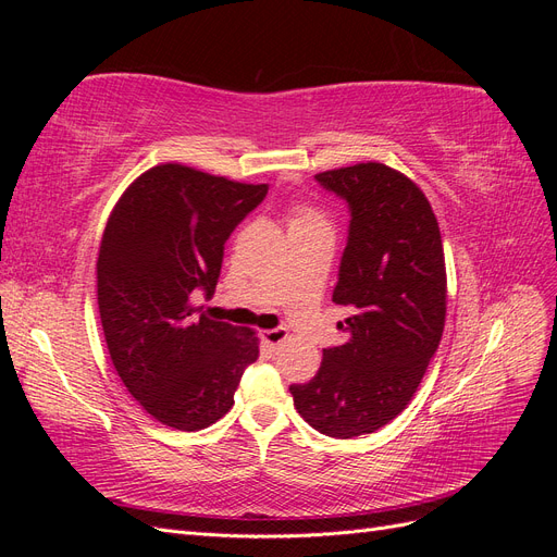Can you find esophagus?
Masks as SVG:
<instances>
[{"mask_svg": "<svg viewBox=\"0 0 557 557\" xmlns=\"http://www.w3.org/2000/svg\"><path fill=\"white\" fill-rule=\"evenodd\" d=\"M260 336H262V344L267 348H278L288 342V332L285 330H264Z\"/></svg>", "mask_w": 557, "mask_h": 557, "instance_id": "esophagus-1", "label": "esophagus"}]
</instances>
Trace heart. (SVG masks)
Listing matches in <instances>:
<instances>
[{"mask_svg": "<svg viewBox=\"0 0 557 557\" xmlns=\"http://www.w3.org/2000/svg\"><path fill=\"white\" fill-rule=\"evenodd\" d=\"M288 221H290V230H297V227H327L325 215L320 213L318 209L309 207V205H301V201H295V205H290Z\"/></svg>", "mask_w": 557, "mask_h": 557, "instance_id": "heart-1", "label": "heart"}]
</instances>
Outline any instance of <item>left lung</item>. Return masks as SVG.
<instances>
[{
  "instance_id": "left-lung-1",
  "label": "left lung",
  "mask_w": 557,
  "mask_h": 557,
  "mask_svg": "<svg viewBox=\"0 0 557 557\" xmlns=\"http://www.w3.org/2000/svg\"><path fill=\"white\" fill-rule=\"evenodd\" d=\"M315 178L350 209L332 295L348 311L336 323L348 339L290 393L313 430L352 440L397 418L425 376L446 323L444 246L428 197L393 166L360 162Z\"/></svg>"
}]
</instances>
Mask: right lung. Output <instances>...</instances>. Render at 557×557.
Segmentation results:
<instances>
[{
	"mask_svg": "<svg viewBox=\"0 0 557 557\" xmlns=\"http://www.w3.org/2000/svg\"><path fill=\"white\" fill-rule=\"evenodd\" d=\"M269 190L164 162L115 201L97 256V305L111 362L144 411L195 432L223 418L258 336L199 313L225 242Z\"/></svg>",
	"mask_w": 557,
	"mask_h": 557,
	"instance_id": "right-lung-1",
	"label": "right lung"
}]
</instances>
